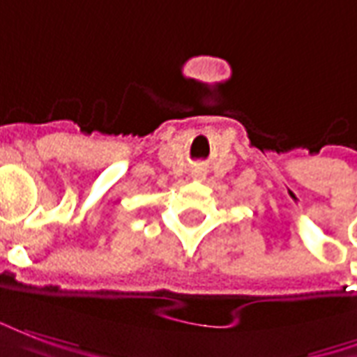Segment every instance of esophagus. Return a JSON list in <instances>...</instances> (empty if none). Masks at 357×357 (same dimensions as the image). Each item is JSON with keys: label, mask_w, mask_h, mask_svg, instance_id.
<instances>
[{"label": "esophagus", "mask_w": 357, "mask_h": 357, "mask_svg": "<svg viewBox=\"0 0 357 357\" xmlns=\"http://www.w3.org/2000/svg\"><path fill=\"white\" fill-rule=\"evenodd\" d=\"M192 176H194V178H204V171H199V169H194V171H192Z\"/></svg>", "instance_id": "obj_1"}]
</instances>
